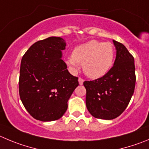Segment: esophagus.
<instances>
[{
	"mask_svg": "<svg viewBox=\"0 0 149 149\" xmlns=\"http://www.w3.org/2000/svg\"><path fill=\"white\" fill-rule=\"evenodd\" d=\"M83 82H84V79H82V78H81V77H79V84H83Z\"/></svg>",
	"mask_w": 149,
	"mask_h": 149,
	"instance_id": "obj_1",
	"label": "esophagus"
}]
</instances>
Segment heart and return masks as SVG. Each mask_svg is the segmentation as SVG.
I'll return each mask as SVG.
<instances>
[{
	"mask_svg": "<svg viewBox=\"0 0 149 149\" xmlns=\"http://www.w3.org/2000/svg\"><path fill=\"white\" fill-rule=\"evenodd\" d=\"M115 50L110 42L90 40L76 47L67 63L76 70L82 64L84 73L92 79H98L107 74L112 67Z\"/></svg>",
	"mask_w": 149,
	"mask_h": 149,
	"instance_id": "b5f03b06",
	"label": "heart"
}]
</instances>
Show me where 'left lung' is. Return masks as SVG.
Returning <instances> with one entry per match:
<instances>
[{
  "label": "left lung",
  "mask_w": 149,
  "mask_h": 149,
  "mask_svg": "<svg viewBox=\"0 0 149 149\" xmlns=\"http://www.w3.org/2000/svg\"><path fill=\"white\" fill-rule=\"evenodd\" d=\"M117 50L114 65L107 74L84 81L86 106L95 118L112 120L126 109L135 87L134 59L122 43L113 40Z\"/></svg>",
  "instance_id": "obj_1"
}]
</instances>
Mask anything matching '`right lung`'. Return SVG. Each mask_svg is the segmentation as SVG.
Listing matches in <instances>:
<instances>
[{
  "instance_id": "right-lung-1",
  "label": "right lung",
  "mask_w": 149,
  "mask_h": 149,
  "mask_svg": "<svg viewBox=\"0 0 149 149\" xmlns=\"http://www.w3.org/2000/svg\"><path fill=\"white\" fill-rule=\"evenodd\" d=\"M61 37H51L34 43L20 64L19 94L29 114L41 121L58 120L68 109V101L79 85L78 77L67 70Z\"/></svg>"
}]
</instances>
